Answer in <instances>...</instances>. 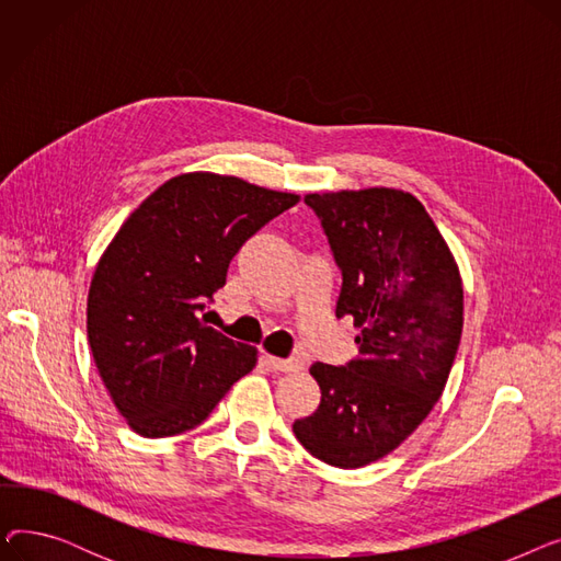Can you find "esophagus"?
I'll use <instances>...</instances> for the list:
<instances>
[{"instance_id":"obj_1","label":"esophagus","mask_w":561,"mask_h":561,"mask_svg":"<svg viewBox=\"0 0 561 561\" xmlns=\"http://www.w3.org/2000/svg\"><path fill=\"white\" fill-rule=\"evenodd\" d=\"M263 359L273 370H279V373H293V370H300L305 366L302 359H279V357H271V355H265Z\"/></svg>"}]
</instances>
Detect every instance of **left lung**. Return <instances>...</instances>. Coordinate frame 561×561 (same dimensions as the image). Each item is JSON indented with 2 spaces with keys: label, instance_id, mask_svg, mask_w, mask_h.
<instances>
[{
  "label": "left lung",
  "instance_id": "8db88e82",
  "mask_svg": "<svg viewBox=\"0 0 561 561\" xmlns=\"http://www.w3.org/2000/svg\"><path fill=\"white\" fill-rule=\"evenodd\" d=\"M305 204L341 268L336 316L355 318L359 357L309 368L320 404L293 432L320 461L362 468L396 450L444 393L463 328L461 277L411 193H309Z\"/></svg>",
  "mask_w": 561,
  "mask_h": 561
}]
</instances>
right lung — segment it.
<instances>
[{"mask_svg":"<svg viewBox=\"0 0 561 561\" xmlns=\"http://www.w3.org/2000/svg\"><path fill=\"white\" fill-rule=\"evenodd\" d=\"M300 202L239 176L188 172L125 220L88 290L85 328L100 377L134 432H188L256 366V347L206 325L229 261Z\"/></svg>","mask_w":561,"mask_h":561,"instance_id":"right-lung-1","label":"right lung"}]
</instances>
